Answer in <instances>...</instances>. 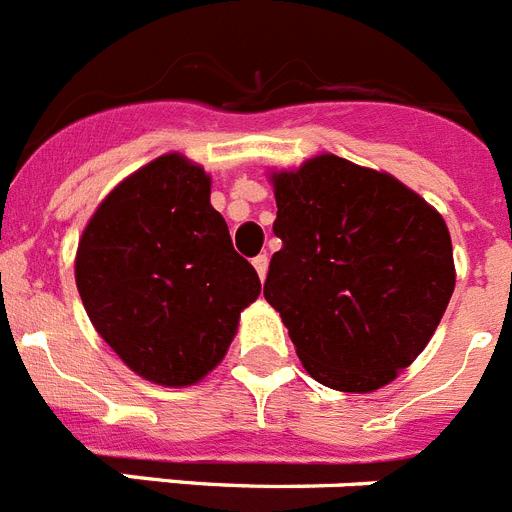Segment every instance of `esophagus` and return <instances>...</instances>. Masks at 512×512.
Returning a JSON list of instances; mask_svg holds the SVG:
<instances>
[{
    "mask_svg": "<svg viewBox=\"0 0 512 512\" xmlns=\"http://www.w3.org/2000/svg\"><path fill=\"white\" fill-rule=\"evenodd\" d=\"M252 265H255L257 275H260V281H265V275H268V265H270L268 255H257L255 260H252Z\"/></svg>",
    "mask_w": 512,
    "mask_h": 512,
    "instance_id": "esophagus-1",
    "label": "esophagus"
}]
</instances>
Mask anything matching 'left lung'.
<instances>
[{"mask_svg":"<svg viewBox=\"0 0 512 512\" xmlns=\"http://www.w3.org/2000/svg\"><path fill=\"white\" fill-rule=\"evenodd\" d=\"M270 182L283 247L265 299L281 311L306 373L353 394L391 384L451 301L446 221L394 175L335 154L273 170Z\"/></svg>","mask_w":512,"mask_h":512,"instance_id":"left-lung-1","label":"left lung"}]
</instances>
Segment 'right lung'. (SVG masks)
<instances>
[{"mask_svg":"<svg viewBox=\"0 0 512 512\" xmlns=\"http://www.w3.org/2000/svg\"><path fill=\"white\" fill-rule=\"evenodd\" d=\"M74 278L97 335L136 376L180 389L224 361L260 278L180 151L110 190L79 237Z\"/></svg>","mask_w":512,"mask_h":512,"instance_id":"add662e5","label":"right lung"}]
</instances>
